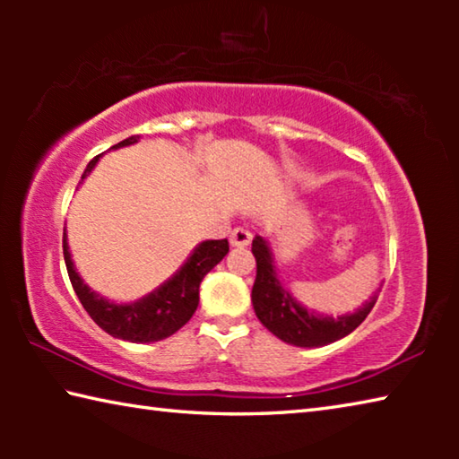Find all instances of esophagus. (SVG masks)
<instances>
[{
	"label": "esophagus",
	"mask_w": 459,
	"mask_h": 459,
	"mask_svg": "<svg viewBox=\"0 0 459 459\" xmlns=\"http://www.w3.org/2000/svg\"><path fill=\"white\" fill-rule=\"evenodd\" d=\"M229 240H230L232 247H247V245L253 240V235H251V232H248L247 229H240V227H238V229H235V230H230Z\"/></svg>",
	"instance_id": "1"
}]
</instances>
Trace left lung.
I'll return each mask as SVG.
<instances>
[{"label": "left lung", "instance_id": "obj_1", "mask_svg": "<svg viewBox=\"0 0 459 459\" xmlns=\"http://www.w3.org/2000/svg\"><path fill=\"white\" fill-rule=\"evenodd\" d=\"M251 251L255 261H257V277H255L251 291L253 309L259 322L285 344L299 348H320L332 344V342L344 338L359 328L377 304L378 295L375 293L367 304L354 309L352 314L333 317L330 314L316 312V309L306 307L301 301L295 299L293 293L279 279L273 251H271V245L265 238L255 237Z\"/></svg>", "mask_w": 459, "mask_h": 459}]
</instances>
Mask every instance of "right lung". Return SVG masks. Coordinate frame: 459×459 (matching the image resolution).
Masks as SVG:
<instances>
[{
	"label": "right lung",
	"instance_id": "add662e5",
	"mask_svg": "<svg viewBox=\"0 0 459 459\" xmlns=\"http://www.w3.org/2000/svg\"><path fill=\"white\" fill-rule=\"evenodd\" d=\"M139 142V135H131L123 139L111 150H121V147L134 145ZM100 155L92 158L89 166L84 168L79 186L84 182L95 166L99 164ZM62 251H65V263L68 277L74 287V293L79 295L82 307L87 309L89 316L113 338L135 342V344H147V342H160L168 336H172L184 324H188L194 316L200 301V283L208 271H212L229 253V240H202L190 257L184 261V265L176 273L166 279L160 287H155L143 298L127 304H117L103 298L95 290L84 283L79 271L74 267L71 257V248H68L66 229L62 237Z\"/></svg>",
	"mask_w": 459,
	"mask_h": 459
}]
</instances>
